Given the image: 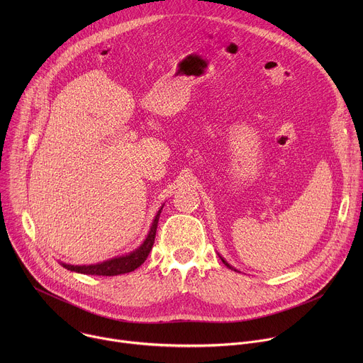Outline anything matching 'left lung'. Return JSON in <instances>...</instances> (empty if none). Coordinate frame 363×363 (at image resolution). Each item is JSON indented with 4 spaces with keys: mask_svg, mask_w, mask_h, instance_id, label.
Returning a JSON list of instances; mask_svg holds the SVG:
<instances>
[{
    "mask_svg": "<svg viewBox=\"0 0 363 363\" xmlns=\"http://www.w3.org/2000/svg\"><path fill=\"white\" fill-rule=\"evenodd\" d=\"M218 255H220V254H218ZM220 258H221V262H223V263H224V264H225V266H227V267H228V269H233V270H235V269H234V267H231V266H230V264H228V263H227V262H225V260H224V258H223V257H221V255H220ZM235 272H237V270H235Z\"/></svg>",
    "mask_w": 363,
    "mask_h": 363,
    "instance_id": "1",
    "label": "left lung"
}]
</instances>
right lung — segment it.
<instances>
[{
  "label": "right lung",
  "instance_id": "1",
  "mask_svg": "<svg viewBox=\"0 0 363 363\" xmlns=\"http://www.w3.org/2000/svg\"><path fill=\"white\" fill-rule=\"evenodd\" d=\"M164 205L160 208V211L155 216L150 230L146 235V238L143 240V242L135 248L133 251L125 254V255H118L113 258H109V260L103 262V263H97V264H89V266H72V264H66L63 262H60V264L70 270V272H76L80 274H90V276H118V274H125V273H130L135 269H138L139 266H142L145 263V260L147 258L153 241H155V235H157V228H158V221H160V216L161 211L164 208Z\"/></svg>",
  "mask_w": 363,
  "mask_h": 363
}]
</instances>
